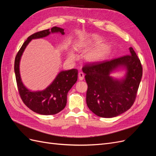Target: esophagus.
<instances>
[{"label":"esophagus","mask_w":156,"mask_h":156,"mask_svg":"<svg viewBox=\"0 0 156 156\" xmlns=\"http://www.w3.org/2000/svg\"><path fill=\"white\" fill-rule=\"evenodd\" d=\"M84 73L83 72H80L79 73V79L82 81V80L84 79Z\"/></svg>","instance_id":"obj_1"}]
</instances>
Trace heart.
Masks as SVG:
<instances>
[{
	"label": "heart",
	"instance_id": "obj_1",
	"mask_svg": "<svg viewBox=\"0 0 156 156\" xmlns=\"http://www.w3.org/2000/svg\"><path fill=\"white\" fill-rule=\"evenodd\" d=\"M83 43H84V42H81V44H83ZM71 55V56H72V57H75V55L73 53H71V55Z\"/></svg>",
	"mask_w": 156,
	"mask_h": 156
}]
</instances>
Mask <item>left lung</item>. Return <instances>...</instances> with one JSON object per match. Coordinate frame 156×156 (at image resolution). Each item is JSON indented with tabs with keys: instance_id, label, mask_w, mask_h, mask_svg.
Wrapping results in <instances>:
<instances>
[{
	"instance_id": "left-lung-1",
	"label": "left lung",
	"mask_w": 156,
	"mask_h": 156,
	"mask_svg": "<svg viewBox=\"0 0 156 156\" xmlns=\"http://www.w3.org/2000/svg\"><path fill=\"white\" fill-rule=\"evenodd\" d=\"M130 55L91 62L82 68L88 84L87 104L92 112L103 118H112L127 111L135 101L143 75L140 61L132 48ZM126 69L125 78L113 79L110 74L119 67Z\"/></svg>"
}]
</instances>
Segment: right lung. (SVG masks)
<instances>
[{"instance_id": "obj_1", "label": "right lung", "mask_w": 156, "mask_h": 156, "mask_svg": "<svg viewBox=\"0 0 156 156\" xmlns=\"http://www.w3.org/2000/svg\"><path fill=\"white\" fill-rule=\"evenodd\" d=\"M55 32L64 34L63 29L54 27L51 30L47 29L30 35L18 51L14 63L17 85L22 101L30 110L43 115H55L64 109L66 105L68 92L77 82L78 70L72 69L62 71L44 90L32 92L23 84L20 73V62L23 51L32 39L41 38Z\"/></svg>"}]
</instances>
